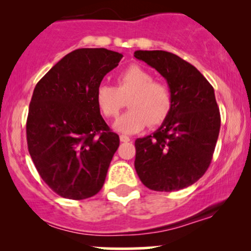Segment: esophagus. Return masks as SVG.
<instances>
[{
    "mask_svg": "<svg viewBox=\"0 0 251 251\" xmlns=\"http://www.w3.org/2000/svg\"><path fill=\"white\" fill-rule=\"evenodd\" d=\"M129 137H127V135H124V134H122L120 135V142L122 143H127V142H129Z\"/></svg>",
    "mask_w": 251,
    "mask_h": 251,
    "instance_id": "1",
    "label": "esophagus"
}]
</instances>
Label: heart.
I'll use <instances>...</instances> for the list:
<instances>
[{
    "label": "heart",
    "instance_id": "1",
    "mask_svg": "<svg viewBox=\"0 0 251 251\" xmlns=\"http://www.w3.org/2000/svg\"><path fill=\"white\" fill-rule=\"evenodd\" d=\"M127 98L128 109L114 124L123 133H135L149 126L165 122L172 107V94L169 86L154 81L149 71L137 65L124 70L117 77V87L102 83L97 88L96 100L106 118H116Z\"/></svg>",
    "mask_w": 251,
    "mask_h": 251
}]
</instances>
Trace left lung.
I'll return each mask as SVG.
<instances>
[{"label": "left lung", "instance_id": "1", "mask_svg": "<svg viewBox=\"0 0 251 251\" xmlns=\"http://www.w3.org/2000/svg\"><path fill=\"white\" fill-rule=\"evenodd\" d=\"M134 56L159 72L172 94L171 111L162 126L135 140V171L144 185L154 191L188 188L208 170L220 134L214 87L176 54L137 50Z\"/></svg>", "mask_w": 251, "mask_h": 251}]
</instances>
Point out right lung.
<instances>
[{"instance_id":"right-lung-1","label":"right lung","mask_w":251,"mask_h":251,"mask_svg":"<svg viewBox=\"0 0 251 251\" xmlns=\"http://www.w3.org/2000/svg\"><path fill=\"white\" fill-rule=\"evenodd\" d=\"M122 57L105 48L75 50L34 88L25 126L28 151L43 181L63 198H89L105 183L120 140L102 119L96 93Z\"/></svg>"}]
</instances>
